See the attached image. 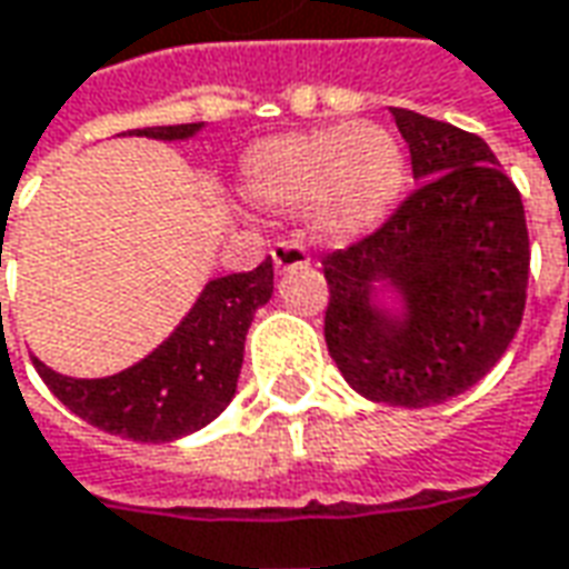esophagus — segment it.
Wrapping results in <instances>:
<instances>
[{
	"label": "esophagus",
	"instance_id": "esophagus-1",
	"mask_svg": "<svg viewBox=\"0 0 569 569\" xmlns=\"http://www.w3.org/2000/svg\"><path fill=\"white\" fill-rule=\"evenodd\" d=\"M270 258H273V268L277 270L305 268V264H311V254L305 252V246H299V242H277V246L270 249Z\"/></svg>",
	"mask_w": 569,
	"mask_h": 569
}]
</instances>
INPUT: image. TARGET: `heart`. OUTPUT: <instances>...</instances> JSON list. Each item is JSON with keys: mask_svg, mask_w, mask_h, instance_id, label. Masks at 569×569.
I'll list each match as a JSON object with an SVG mask.
<instances>
[{"mask_svg": "<svg viewBox=\"0 0 569 569\" xmlns=\"http://www.w3.org/2000/svg\"><path fill=\"white\" fill-rule=\"evenodd\" d=\"M405 177L396 133L367 121L268 137L242 158L249 202L301 211L317 236L333 242L370 233L396 204Z\"/></svg>", "mask_w": 569, "mask_h": 569, "instance_id": "heart-1", "label": "heart"}]
</instances>
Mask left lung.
Segmentation results:
<instances>
[{"label": "left lung", "instance_id": "1", "mask_svg": "<svg viewBox=\"0 0 569 569\" xmlns=\"http://www.w3.org/2000/svg\"><path fill=\"white\" fill-rule=\"evenodd\" d=\"M420 187L377 233L323 258V336L355 392L398 408L461 396L508 351L523 320L529 236L520 192L461 127L392 108ZM402 301L372 299L376 283Z\"/></svg>", "mask_w": 569, "mask_h": 569}]
</instances>
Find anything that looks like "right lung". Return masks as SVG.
Here are the masks:
<instances>
[{"label":"right lung","instance_id":"1","mask_svg":"<svg viewBox=\"0 0 569 569\" xmlns=\"http://www.w3.org/2000/svg\"><path fill=\"white\" fill-rule=\"evenodd\" d=\"M199 130L202 123H173L127 133L189 139ZM270 296L273 264L268 258L249 273H227L211 280L180 327L152 355L114 377L73 380L56 373L40 358H33V367L52 396L92 427L133 442H173L202 430L233 401L246 333L254 311L268 305Z\"/></svg>","mask_w":569,"mask_h":569}]
</instances>
